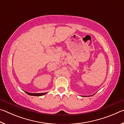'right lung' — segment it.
Masks as SVG:
<instances>
[{
    "mask_svg": "<svg viewBox=\"0 0 124 124\" xmlns=\"http://www.w3.org/2000/svg\"><path fill=\"white\" fill-rule=\"evenodd\" d=\"M26 93L28 94L29 95H31V96H43V95H45L46 93H46H29L28 92H26L25 91Z\"/></svg>",
    "mask_w": 124,
    "mask_h": 124,
    "instance_id": "add662e5",
    "label": "right lung"
}]
</instances>
